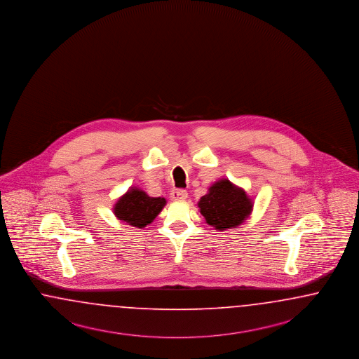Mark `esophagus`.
<instances>
[{"label": "esophagus", "instance_id": "34e87169", "mask_svg": "<svg viewBox=\"0 0 359 359\" xmlns=\"http://www.w3.org/2000/svg\"><path fill=\"white\" fill-rule=\"evenodd\" d=\"M187 191L185 189H180V188H177V189H172L171 191V198L175 200V201H180V200H185L187 198Z\"/></svg>", "mask_w": 359, "mask_h": 359}]
</instances>
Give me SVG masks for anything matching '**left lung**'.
<instances>
[{"instance_id":"left-lung-1","label":"left lung","mask_w":359,"mask_h":359,"mask_svg":"<svg viewBox=\"0 0 359 359\" xmlns=\"http://www.w3.org/2000/svg\"><path fill=\"white\" fill-rule=\"evenodd\" d=\"M198 208L209 225L226 230L238 226L249 217L252 204L243 189L225 179L209 188L207 195L200 198Z\"/></svg>"}]
</instances>
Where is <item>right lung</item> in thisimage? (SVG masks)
Here are the masks:
<instances>
[{"mask_svg": "<svg viewBox=\"0 0 359 359\" xmlns=\"http://www.w3.org/2000/svg\"><path fill=\"white\" fill-rule=\"evenodd\" d=\"M165 205L163 197H150L138 188H131L114 205V215L121 221L137 228L151 224Z\"/></svg>", "mask_w": 359, "mask_h": 359, "instance_id": "right-lung-1", "label": "right lung"}]
</instances>
